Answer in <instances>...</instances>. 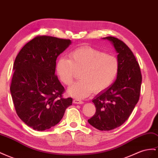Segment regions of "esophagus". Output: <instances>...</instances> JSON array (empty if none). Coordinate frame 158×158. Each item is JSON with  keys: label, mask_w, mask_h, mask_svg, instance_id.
Masks as SVG:
<instances>
[{"label": "esophagus", "mask_w": 158, "mask_h": 158, "mask_svg": "<svg viewBox=\"0 0 158 158\" xmlns=\"http://www.w3.org/2000/svg\"><path fill=\"white\" fill-rule=\"evenodd\" d=\"M73 102H74V104H82L84 103L83 101H82V100H80V99H78V98L74 99Z\"/></svg>", "instance_id": "34e87169"}]
</instances>
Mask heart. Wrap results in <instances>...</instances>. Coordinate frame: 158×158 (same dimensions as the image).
<instances>
[{
    "instance_id": "heart-1",
    "label": "heart",
    "mask_w": 158,
    "mask_h": 158,
    "mask_svg": "<svg viewBox=\"0 0 158 158\" xmlns=\"http://www.w3.org/2000/svg\"><path fill=\"white\" fill-rule=\"evenodd\" d=\"M56 70L60 80L67 86H70L77 72H80V80L72 85L68 93L72 97L83 98L93 90L99 93L111 86L118 74L120 63L114 55L84 46L72 51L69 59L60 58Z\"/></svg>"
}]
</instances>
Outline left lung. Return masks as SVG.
<instances>
[{
  "mask_svg": "<svg viewBox=\"0 0 158 158\" xmlns=\"http://www.w3.org/2000/svg\"><path fill=\"white\" fill-rule=\"evenodd\" d=\"M106 38L118 53L120 70L115 82L92 100L96 110L88 122L102 131L114 130L127 120L139 100L142 80L139 64L128 46L117 38Z\"/></svg>",
  "mask_w": 158,
  "mask_h": 158,
  "instance_id": "obj_1",
  "label": "left lung"
}]
</instances>
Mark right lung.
<instances>
[{"mask_svg":"<svg viewBox=\"0 0 158 158\" xmlns=\"http://www.w3.org/2000/svg\"><path fill=\"white\" fill-rule=\"evenodd\" d=\"M71 44L70 39L37 36L20 50L13 65L10 93L17 115L38 131L61 120L72 98L62 96L64 88L55 74L57 57Z\"/></svg>","mask_w":158,"mask_h":158,"instance_id":"right-lung-1","label":"right lung"}]
</instances>
